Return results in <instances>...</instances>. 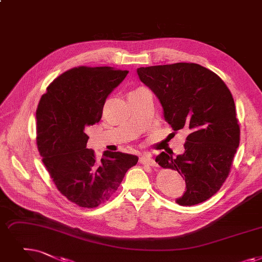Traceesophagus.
<instances>
[{"label":"esophagus","instance_id":"esophagus-1","mask_svg":"<svg viewBox=\"0 0 262 262\" xmlns=\"http://www.w3.org/2000/svg\"><path fill=\"white\" fill-rule=\"evenodd\" d=\"M139 162L142 165H146V166H150V167H157L156 162L152 158L151 155L149 154H144L139 158Z\"/></svg>","mask_w":262,"mask_h":262}]
</instances>
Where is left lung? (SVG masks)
Segmentation results:
<instances>
[{
    "instance_id": "8db88e82",
    "label": "left lung",
    "mask_w": 262,
    "mask_h": 262,
    "mask_svg": "<svg viewBox=\"0 0 262 262\" xmlns=\"http://www.w3.org/2000/svg\"><path fill=\"white\" fill-rule=\"evenodd\" d=\"M137 74L161 101L172 129L189 133L183 154L162 152L155 159L185 179L186 191L176 202L189 207L208 200L228 178L240 143L231 92L217 75L195 63L140 67Z\"/></svg>"
}]
</instances>
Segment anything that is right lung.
Wrapping results in <instances>:
<instances>
[{
	"instance_id": "add662e5",
	"label": "right lung",
	"mask_w": 262,
	"mask_h": 262,
	"mask_svg": "<svg viewBox=\"0 0 262 262\" xmlns=\"http://www.w3.org/2000/svg\"><path fill=\"white\" fill-rule=\"evenodd\" d=\"M113 67L78 66L49 84L36 110L37 147L54 184L77 206L92 209L118 190L136 155L105 151L97 161L85 130L98 123L106 98L127 76Z\"/></svg>"
}]
</instances>
